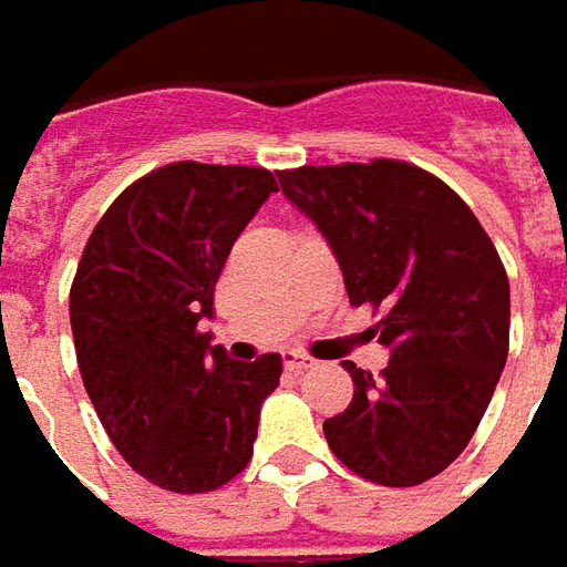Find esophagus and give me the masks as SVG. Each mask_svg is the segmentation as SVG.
<instances>
[{"mask_svg": "<svg viewBox=\"0 0 567 567\" xmlns=\"http://www.w3.org/2000/svg\"><path fill=\"white\" fill-rule=\"evenodd\" d=\"M317 361L313 358H307V354H298V351H288L285 354V370L288 373H303V370H313Z\"/></svg>", "mask_w": 567, "mask_h": 567, "instance_id": "34e87169", "label": "esophagus"}]
</instances>
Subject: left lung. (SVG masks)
Returning a JSON list of instances; mask_svg holds the SVG:
<instances>
[{
    "instance_id": "obj_1",
    "label": "left lung",
    "mask_w": 567,
    "mask_h": 567,
    "mask_svg": "<svg viewBox=\"0 0 567 567\" xmlns=\"http://www.w3.org/2000/svg\"><path fill=\"white\" fill-rule=\"evenodd\" d=\"M342 266L348 301L382 307L389 367L348 361L354 399L322 423L332 455L380 486H417L458 458L508 358V276L471 206L436 175L370 159L276 172Z\"/></svg>"
}]
</instances>
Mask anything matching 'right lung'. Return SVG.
<instances>
[{
  "label": "right lung",
  "mask_w": 567,
  "mask_h": 567,
  "mask_svg": "<svg viewBox=\"0 0 567 567\" xmlns=\"http://www.w3.org/2000/svg\"><path fill=\"white\" fill-rule=\"evenodd\" d=\"M272 190L269 168H153L103 213L71 282L90 401L122 458L168 493H209L245 471L260 404L282 377L279 354L228 361L197 329L228 250Z\"/></svg>",
  "instance_id": "right-lung-1"
}]
</instances>
